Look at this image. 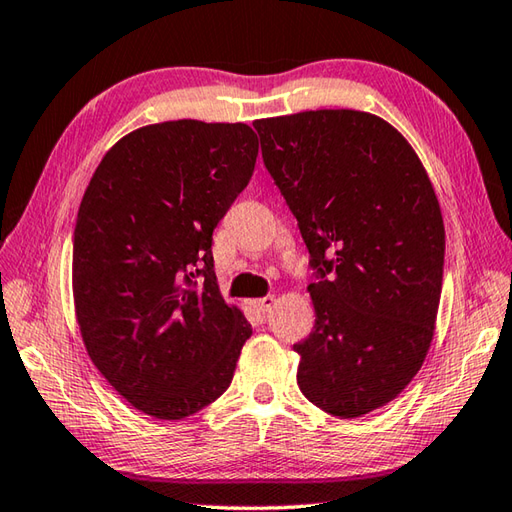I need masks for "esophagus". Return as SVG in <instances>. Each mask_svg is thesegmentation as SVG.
<instances>
[{"mask_svg": "<svg viewBox=\"0 0 512 512\" xmlns=\"http://www.w3.org/2000/svg\"><path fill=\"white\" fill-rule=\"evenodd\" d=\"M253 308L257 310V313H270V308L275 306V297L273 295H266V297H259V299H253Z\"/></svg>", "mask_w": 512, "mask_h": 512, "instance_id": "34e87169", "label": "esophagus"}]
</instances>
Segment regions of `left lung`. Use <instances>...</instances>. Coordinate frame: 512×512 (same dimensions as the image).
I'll return each mask as SVG.
<instances>
[{
  "label": "left lung",
  "mask_w": 512,
  "mask_h": 512,
  "mask_svg": "<svg viewBox=\"0 0 512 512\" xmlns=\"http://www.w3.org/2000/svg\"><path fill=\"white\" fill-rule=\"evenodd\" d=\"M253 126L317 277L313 333L293 346L299 390L362 417L402 393L433 342L446 248L433 184L404 135L362 110Z\"/></svg>",
  "instance_id": "8db88e82"
}]
</instances>
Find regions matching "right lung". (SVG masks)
I'll use <instances>...</instances> for the list:
<instances>
[{
    "label": "right lung",
    "instance_id": "add662e5",
    "mask_svg": "<svg viewBox=\"0 0 512 512\" xmlns=\"http://www.w3.org/2000/svg\"><path fill=\"white\" fill-rule=\"evenodd\" d=\"M257 153L246 124H150L108 150L79 204L73 295L84 346L106 382L155 419L215 402L253 333L219 293L210 246Z\"/></svg>",
    "mask_w": 512,
    "mask_h": 512
}]
</instances>
